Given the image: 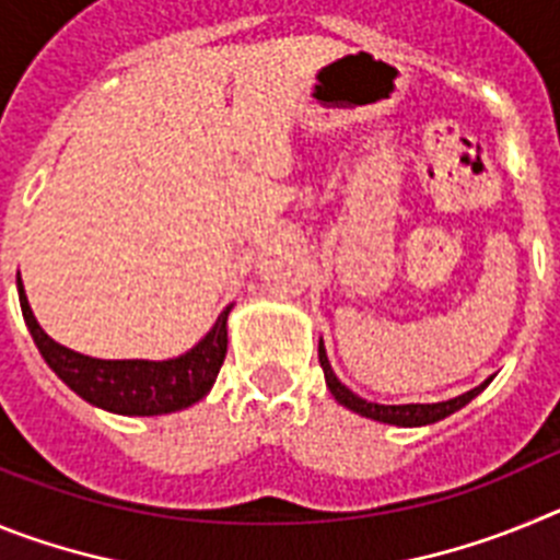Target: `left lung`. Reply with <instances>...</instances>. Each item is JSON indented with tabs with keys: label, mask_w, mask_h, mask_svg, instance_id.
Instances as JSON below:
<instances>
[{
	"label": "left lung",
	"mask_w": 560,
	"mask_h": 560,
	"mask_svg": "<svg viewBox=\"0 0 560 560\" xmlns=\"http://www.w3.org/2000/svg\"><path fill=\"white\" fill-rule=\"evenodd\" d=\"M319 364H323V373H325V384H328L330 395L339 400L341 407H348L350 412L361 415V418H370V420H378V423H389V427H429V423H438V420L448 418V415L459 412L465 404H471L479 393H482L493 378L482 381L479 387H474L471 393L457 395L452 400H438V404H375V400L361 398L355 395L353 389H348L336 378L334 368H330L328 353H325V345L319 339Z\"/></svg>",
	"instance_id": "obj_1"
}]
</instances>
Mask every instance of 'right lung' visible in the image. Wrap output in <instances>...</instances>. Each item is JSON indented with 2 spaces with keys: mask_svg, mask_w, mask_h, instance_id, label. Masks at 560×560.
<instances>
[{
  "mask_svg": "<svg viewBox=\"0 0 560 560\" xmlns=\"http://www.w3.org/2000/svg\"><path fill=\"white\" fill-rule=\"evenodd\" d=\"M19 303H22L24 323L36 341L38 353L49 370L67 384L72 393L114 415L131 418H151V415H171L199 404L212 389L226 355V316L232 305L221 311L205 339L192 345L187 353L165 361L148 359H92L63 348L49 339L38 325L24 294L22 277L16 275Z\"/></svg>",
  "mask_w": 560,
  "mask_h": 560,
  "instance_id": "right-lung-1",
  "label": "right lung"
}]
</instances>
